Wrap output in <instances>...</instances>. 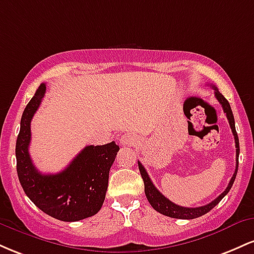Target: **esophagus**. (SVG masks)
Listing matches in <instances>:
<instances>
[{
    "mask_svg": "<svg viewBox=\"0 0 254 254\" xmlns=\"http://www.w3.org/2000/svg\"><path fill=\"white\" fill-rule=\"evenodd\" d=\"M138 143V138H137L136 135H132V133H125L121 137V144L122 145H136Z\"/></svg>",
    "mask_w": 254,
    "mask_h": 254,
    "instance_id": "obj_1",
    "label": "esophagus"
}]
</instances>
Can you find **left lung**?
<instances>
[{
    "mask_svg": "<svg viewBox=\"0 0 254 254\" xmlns=\"http://www.w3.org/2000/svg\"><path fill=\"white\" fill-rule=\"evenodd\" d=\"M212 89L215 90V97L218 100V103L222 105V109L223 112L226 113L227 119H228L229 125H230V129H232L233 135H234V139H235V148H237V166H235V172L233 174L232 179L227 186V189L224 190L222 193L220 194L217 198H215L212 202H210L206 205L203 206H198V208H185V206H180L174 204L173 202H171L168 198H166L164 194L161 193L157 189L155 188L153 183H151L149 176H148L147 171L143 167V165L138 161V168H139V173H141L142 179H143L144 183V192H145V196H147L148 202L150 203V205L153 206L154 209L160 214L166 215V216H170L172 218H180V220H192V218H197L202 215H205L206 212H209L211 210L212 208L217 205L218 203L221 202V199L228 193L230 189H232L233 183H234L235 177H237L238 173V167H239V153H240V147H239V137L237 133V130H235V122H234V116H233L232 109H230V105L228 103L226 98L218 92L217 87L211 84Z\"/></svg>",
    "mask_w": 254,
    "mask_h": 254,
    "instance_id": "1",
    "label": "left lung"
}]
</instances>
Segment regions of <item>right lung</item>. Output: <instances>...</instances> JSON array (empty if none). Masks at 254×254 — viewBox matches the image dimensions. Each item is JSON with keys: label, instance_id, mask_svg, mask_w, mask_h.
<instances>
[{"label": "right lung", "instance_id": "1", "mask_svg": "<svg viewBox=\"0 0 254 254\" xmlns=\"http://www.w3.org/2000/svg\"><path fill=\"white\" fill-rule=\"evenodd\" d=\"M46 86L42 83L22 113L15 155L20 184L34 205L49 216L65 222L90 217L100 210L109 185L110 168L119 147L116 142L87 145L56 174H43L37 170L28 153L31 121L40 106Z\"/></svg>", "mask_w": 254, "mask_h": 254}]
</instances>
